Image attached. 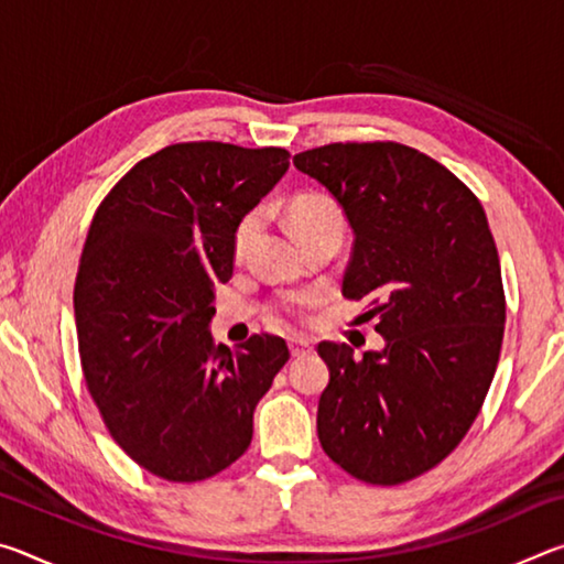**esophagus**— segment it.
<instances>
[{"instance_id": "1", "label": "esophagus", "mask_w": 564, "mask_h": 564, "mask_svg": "<svg viewBox=\"0 0 564 564\" xmlns=\"http://www.w3.org/2000/svg\"><path fill=\"white\" fill-rule=\"evenodd\" d=\"M289 350H291L293 358H303V356H308V352H311V343L303 340V338H291Z\"/></svg>"}]
</instances>
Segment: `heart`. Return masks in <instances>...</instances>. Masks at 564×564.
<instances>
[{
    "label": "heart",
    "mask_w": 564,
    "mask_h": 564,
    "mask_svg": "<svg viewBox=\"0 0 564 564\" xmlns=\"http://www.w3.org/2000/svg\"><path fill=\"white\" fill-rule=\"evenodd\" d=\"M261 212H248L241 221L236 224L234 231V251L236 256H241L251 241L259 234L261 228ZM289 224L293 228V234L299 241H308L313 236L321 234H330V231H343V212L340 206L333 202L326 194H316V191H308V194H299L291 198L289 204ZM311 303V295H285V299L279 303V311L291 316L301 308V305Z\"/></svg>",
    "instance_id": "heart-1"
}]
</instances>
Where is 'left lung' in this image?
Listing matches in <instances>:
<instances>
[{"instance_id": "obj_1", "label": "left lung", "mask_w": 564, "mask_h": 564, "mask_svg": "<svg viewBox=\"0 0 564 564\" xmlns=\"http://www.w3.org/2000/svg\"><path fill=\"white\" fill-rule=\"evenodd\" d=\"M352 228L343 295L378 316L383 350L318 343L330 380L318 441L370 485L413 480L451 455L488 395L505 333L500 259L480 202L435 159L395 141L293 156Z\"/></svg>"}]
</instances>
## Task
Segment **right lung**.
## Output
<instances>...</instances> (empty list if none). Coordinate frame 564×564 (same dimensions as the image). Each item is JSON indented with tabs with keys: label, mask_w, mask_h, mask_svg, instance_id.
I'll return each mask as SVG.
<instances>
[{
	"label": "right lung",
	"mask_w": 564,
	"mask_h": 564,
	"mask_svg": "<svg viewBox=\"0 0 564 564\" xmlns=\"http://www.w3.org/2000/svg\"><path fill=\"white\" fill-rule=\"evenodd\" d=\"M289 151L221 141L141 159L94 214L74 283L87 388L113 441L169 482L226 470L291 358L279 336L216 346L214 285L234 273L236 224L289 171Z\"/></svg>",
	"instance_id": "obj_1"
}]
</instances>
